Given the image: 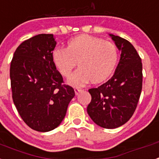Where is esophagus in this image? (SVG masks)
<instances>
[{"label":"esophagus","mask_w":159,"mask_h":159,"mask_svg":"<svg viewBox=\"0 0 159 159\" xmlns=\"http://www.w3.org/2000/svg\"><path fill=\"white\" fill-rule=\"evenodd\" d=\"M82 91H84V89H80V88H75V93L76 95H78V94L80 93H81Z\"/></svg>","instance_id":"34e87169"}]
</instances>
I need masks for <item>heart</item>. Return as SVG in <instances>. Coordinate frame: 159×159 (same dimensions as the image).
<instances>
[{
    "label": "heart",
    "instance_id": "b5f03b06",
    "mask_svg": "<svg viewBox=\"0 0 159 159\" xmlns=\"http://www.w3.org/2000/svg\"><path fill=\"white\" fill-rule=\"evenodd\" d=\"M118 57L115 44L88 35L77 36L69 42L67 48H57L53 52V62L63 76L70 75L78 61L80 67L68 79V83L75 87L91 80H105L115 69Z\"/></svg>",
    "mask_w": 159,
    "mask_h": 159
}]
</instances>
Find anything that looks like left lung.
Wrapping results in <instances>:
<instances>
[{
	"instance_id": "obj_1",
	"label": "left lung",
	"mask_w": 159,
	"mask_h": 159,
	"mask_svg": "<svg viewBox=\"0 0 159 159\" xmlns=\"http://www.w3.org/2000/svg\"><path fill=\"white\" fill-rule=\"evenodd\" d=\"M121 50L115 75L98 88L89 89L92 100L87 111L93 121L102 128L112 129L131 119L138 104L142 89L141 58L128 40L111 34Z\"/></svg>"
}]
</instances>
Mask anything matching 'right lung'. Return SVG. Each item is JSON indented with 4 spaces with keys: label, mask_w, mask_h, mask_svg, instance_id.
<instances>
[{
    "label": "right lung",
    "mask_w": 159,
    "mask_h": 159,
    "mask_svg": "<svg viewBox=\"0 0 159 159\" xmlns=\"http://www.w3.org/2000/svg\"><path fill=\"white\" fill-rule=\"evenodd\" d=\"M56 44L53 34L35 35L17 48L10 63L14 103L25 124L37 132L57 128L75 97L53 62Z\"/></svg>",
    "instance_id": "right-lung-1"
}]
</instances>
